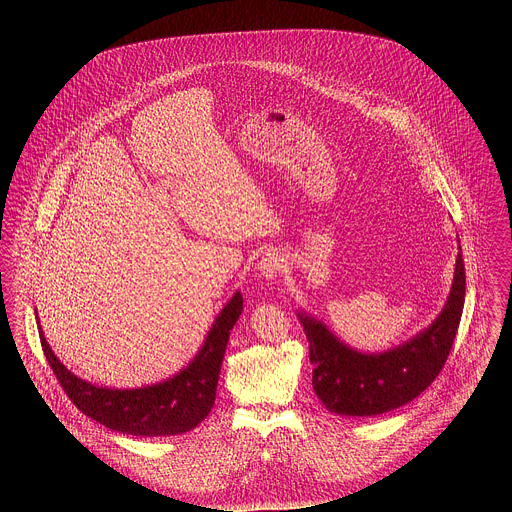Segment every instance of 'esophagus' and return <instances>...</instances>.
Masks as SVG:
<instances>
[{"label":"esophagus","instance_id":"obj_1","mask_svg":"<svg viewBox=\"0 0 512 512\" xmlns=\"http://www.w3.org/2000/svg\"><path fill=\"white\" fill-rule=\"evenodd\" d=\"M282 268H284V259H282V255H280L278 251H274V249H268L267 253H263L261 261L257 263V270L261 272V276H263L265 280H270V282L278 280Z\"/></svg>","mask_w":512,"mask_h":512}]
</instances>
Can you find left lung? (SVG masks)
I'll use <instances>...</instances> for the list:
<instances>
[{
    "instance_id": "obj_1",
    "label": "left lung",
    "mask_w": 512,
    "mask_h": 512,
    "mask_svg": "<svg viewBox=\"0 0 512 512\" xmlns=\"http://www.w3.org/2000/svg\"><path fill=\"white\" fill-rule=\"evenodd\" d=\"M463 251L455 261L447 301L432 324L388 351L365 353L341 341L322 320L305 311L297 318L309 340L313 390L330 413L378 416L411 403L445 365L463 317Z\"/></svg>"
}]
</instances>
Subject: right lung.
Returning <instances> with one entry per match:
<instances>
[{
    "instance_id": "obj_1",
    "label": "right lung",
    "mask_w": 512,
    "mask_h": 512,
    "mask_svg": "<svg viewBox=\"0 0 512 512\" xmlns=\"http://www.w3.org/2000/svg\"><path fill=\"white\" fill-rule=\"evenodd\" d=\"M244 311L236 292L220 309L194 359L171 378L132 390L96 386L78 378L51 351L38 320L44 355L74 405L109 430L140 438H167L194 430L215 405L220 365L230 330Z\"/></svg>"
}]
</instances>
